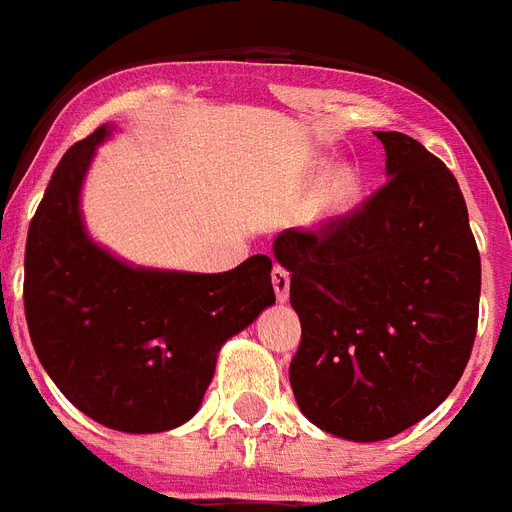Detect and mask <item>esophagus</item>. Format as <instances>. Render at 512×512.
Instances as JSON below:
<instances>
[{
    "label": "esophagus",
    "mask_w": 512,
    "mask_h": 512,
    "mask_svg": "<svg viewBox=\"0 0 512 512\" xmlns=\"http://www.w3.org/2000/svg\"><path fill=\"white\" fill-rule=\"evenodd\" d=\"M272 285H275V296L277 301H288L290 296V272L280 264H275L272 269Z\"/></svg>",
    "instance_id": "obj_1"
}]
</instances>
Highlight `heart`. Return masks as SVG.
<instances>
[{
    "instance_id": "b5f03b06",
    "label": "heart",
    "mask_w": 512,
    "mask_h": 512,
    "mask_svg": "<svg viewBox=\"0 0 512 512\" xmlns=\"http://www.w3.org/2000/svg\"><path fill=\"white\" fill-rule=\"evenodd\" d=\"M359 187H362V179L354 169L343 166V169L333 171L330 179L322 187L320 208H317V216L320 219H335V216L346 214L354 200L359 198Z\"/></svg>"
}]
</instances>
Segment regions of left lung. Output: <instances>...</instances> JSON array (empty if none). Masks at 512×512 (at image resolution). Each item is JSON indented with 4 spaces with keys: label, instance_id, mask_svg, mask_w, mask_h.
I'll list each match as a JSON object with an SVG mask.
<instances>
[{
    "label": "left lung",
    "instance_id": "left-lung-1",
    "mask_svg": "<svg viewBox=\"0 0 512 512\" xmlns=\"http://www.w3.org/2000/svg\"><path fill=\"white\" fill-rule=\"evenodd\" d=\"M386 147V185L314 230H285L301 343L290 359L298 407L351 441L402 433L463 378L478 327L481 256L452 171L402 132Z\"/></svg>",
    "mask_w": 512,
    "mask_h": 512
}]
</instances>
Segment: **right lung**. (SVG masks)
I'll list each match as a JSON object with an SVG mask.
<instances>
[{
    "label": "right lung",
    "instance_id": "obj_1",
    "mask_svg": "<svg viewBox=\"0 0 512 512\" xmlns=\"http://www.w3.org/2000/svg\"><path fill=\"white\" fill-rule=\"evenodd\" d=\"M100 126L52 171L26 240L23 306L36 357L84 415L158 433L198 412L222 343L275 304L272 259L222 275L134 269L84 232L79 190Z\"/></svg>",
    "mask_w": 512,
    "mask_h": 512
}]
</instances>
